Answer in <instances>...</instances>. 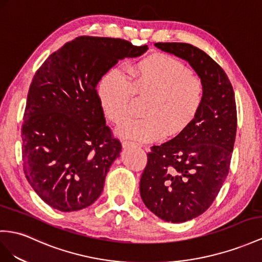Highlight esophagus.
I'll return each instance as SVG.
<instances>
[{
	"instance_id": "esophagus-1",
	"label": "esophagus",
	"mask_w": 262,
	"mask_h": 262,
	"mask_svg": "<svg viewBox=\"0 0 262 262\" xmlns=\"http://www.w3.org/2000/svg\"><path fill=\"white\" fill-rule=\"evenodd\" d=\"M122 146L123 148H133V147H138L139 144L134 143V142H127V140H125V142H123Z\"/></svg>"
}]
</instances>
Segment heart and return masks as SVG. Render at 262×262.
Instances as JSON below:
<instances>
[{
	"mask_svg": "<svg viewBox=\"0 0 262 262\" xmlns=\"http://www.w3.org/2000/svg\"><path fill=\"white\" fill-rule=\"evenodd\" d=\"M134 94L151 95L144 110V118L130 119L117 133L139 142L172 139L188 128L205 99V86L177 58L158 54L128 66L126 74L112 70L97 87L100 106L114 123L132 114Z\"/></svg>",
	"mask_w": 262,
	"mask_h": 262,
	"instance_id": "heart-1",
	"label": "heart"
}]
</instances>
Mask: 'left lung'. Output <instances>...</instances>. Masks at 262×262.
Listing matches in <instances>:
<instances>
[{
	"mask_svg": "<svg viewBox=\"0 0 262 262\" xmlns=\"http://www.w3.org/2000/svg\"><path fill=\"white\" fill-rule=\"evenodd\" d=\"M185 59L205 86V99L188 128L151 147L140 178V197L157 217L185 223L205 212L229 172L237 130L233 89L227 74L204 51L187 43H155Z\"/></svg>",
	"mask_w": 262,
	"mask_h": 262,
	"instance_id": "1",
	"label": "left lung"
}]
</instances>
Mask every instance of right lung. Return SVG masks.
<instances>
[{"mask_svg":"<svg viewBox=\"0 0 262 262\" xmlns=\"http://www.w3.org/2000/svg\"><path fill=\"white\" fill-rule=\"evenodd\" d=\"M148 46L80 36L54 52L33 78L22 126L25 177L49 206L76 211L95 203L122 151L106 126L96 87L118 61Z\"/></svg>","mask_w":262,"mask_h":262,"instance_id":"obj_1","label":"right lung"}]
</instances>
